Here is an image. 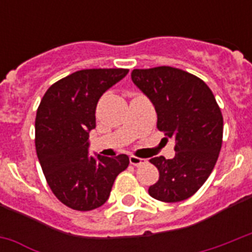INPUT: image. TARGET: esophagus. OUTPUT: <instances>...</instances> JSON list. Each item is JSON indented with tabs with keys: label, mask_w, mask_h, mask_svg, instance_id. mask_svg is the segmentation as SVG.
Here are the masks:
<instances>
[{
	"label": "esophagus",
	"mask_w": 252,
	"mask_h": 252,
	"mask_svg": "<svg viewBox=\"0 0 252 252\" xmlns=\"http://www.w3.org/2000/svg\"><path fill=\"white\" fill-rule=\"evenodd\" d=\"M129 162H130V165H133V166H141V165H145L146 163L145 159H142V158H138V157H134V156H130Z\"/></svg>",
	"instance_id": "1"
}]
</instances>
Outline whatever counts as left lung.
Masks as SVG:
<instances>
[{"label":"left lung","instance_id":"obj_1","mask_svg":"<svg viewBox=\"0 0 252 252\" xmlns=\"http://www.w3.org/2000/svg\"><path fill=\"white\" fill-rule=\"evenodd\" d=\"M133 84L153 103L157 128L175 138L171 159H150L159 179L149 195L165 203L191 197L211 175L222 144L223 119L215 95L193 74L171 68L134 69Z\"/></svg>","mask_w":252,"mask_h":252}]
</instances>
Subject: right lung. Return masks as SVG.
<instances>
[{
    "mask_svg": "<svg viewBox=\"0 0 252 252\" xmlns=\"http://www.w3.org/2000/svg\"><path fill=\"white\" fill-rule=\"evenodd\" d=\"M128 69H85L57 81L41 99L35 120V145L52 192L76 211H93L110 197L116 176L129 165L126 154L89 156L96 104Z\"/></svg>",
    "mask_w": 252,
    "mask_h": 252,
    "instance_id": "obj_1",
    "label": "right lung"
}]
</instances>
